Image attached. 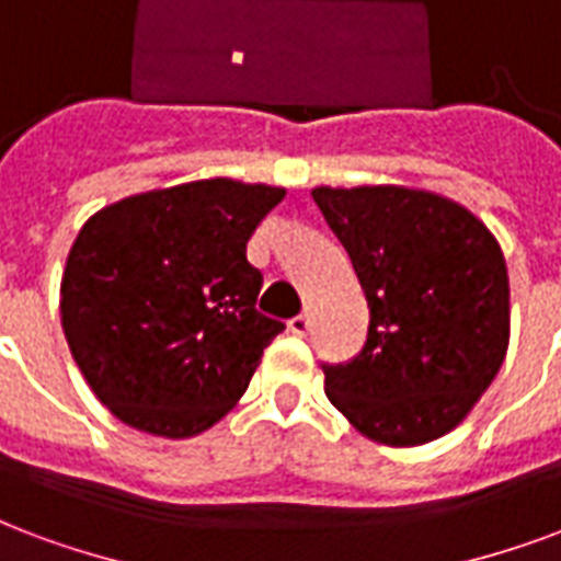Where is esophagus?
<instances>
[{
	"mask_svg": "<svg viewBox=\"0 0 561 561\" xmlns=\"http://www.w3.org/2000/svg\"><path fill=\"white\" fill-rule=\"evenodd\" d=\"M289 331L296 336H307L310 334V313H301L296 319H289Z\"/></svg>",
	"mask_w": 561,
	"mask_h": 561,
	"instance_id": "esophagus-1",
	"label": "esophagus"
}]
</instances>
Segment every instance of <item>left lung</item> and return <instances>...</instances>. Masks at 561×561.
Returning a JSON list of instances; mask_svg holds the SVG:
<instances>
[{
	"mask_svg": "<svg viewBox=\"0 0 561 561\" xmlns=\"http://www.w3.org/2000/svg\"><path fill=\"white\" fill-rule=\"evenodd\" d=\"M369 307L364 348L322 364L348 423L387 446L453 432L500 373L508 345L503 251L473 213L402 185L313 188Z\"/></svg>",
	"mask_w": 561,
	"mask_h": 561,
	"instance_id": "8db88e82",
	"label": "left lung"
}]
</instances>
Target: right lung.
<instances>
[{
	"label": "right lung",
	"mask_w": 561,
	"mask_h": 561,
	"mask_svg": "<svg viewBox=\"0 0 561 561\" xmlns=\"http://www.w3.org/2000/svg\"><path fill=\"white\" fill-rule=\"evenodd\" d=\"M284 188L197 180L124 197L88 218L61 277V325L117 420L192 437L248 390L284 322L256 310L248 239Z\"/></svg>",
	"instance_id": "obj_1"
}]
</instances>
